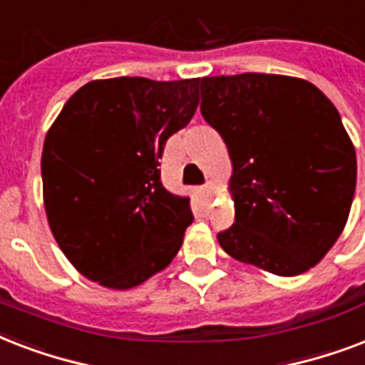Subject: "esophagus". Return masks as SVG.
Here are the masks:
<instances>
[{
  "label": "esophagus",
  "mask_w": 365,
  "mask_h": 365,
  "mask_svg": "<svg viewBox=\"0 0 365 365\" xmlns=\"http://www.w3.org/2000/svg\"><path fill=\"white\" fill-rule=\"evenodd\" d=\"M202 195H205L206 199H212V197H214V185H212V183H206L205 187H202Z\"/></svg>",
  "instance_id": "34e87169"
}]
</instances>
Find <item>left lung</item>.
I'll list each match as a JSON object with an SVG mask.
<instances>
[{
  "label": "left lung",
  "instance_id": "8db88e82",
  "mask_svg": "<svg viewBox=\"0 0 365 365\" xmlns=\"http://www.w3.org/2000/svg\"><path fill=\"white\" fill-rule=\"evenodd\" d=\"M200 113L233 163L231 257L278 277L314 267L339 239L356 189V153L339 111L305 79L240 73L200 79Z\"/></svg>",
  "mask_w": 365,
  "mask_h": 365
}]
</instances>
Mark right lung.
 Here are the masks:
<instances>
[{
    "instance_id": "add662e5",
    "label": "right lung",
    "mask_w": 365,
    "mask_h": 365,
    "mask_svg": "<svg viewBox=\"0 0 365 365\" xmlns=\"http://www.w3.org/2000/svg\"><path fill=\"white\" fill-rule=\"evenodd\" d=\"M200 79L113 77L83 85L48 128L41 155L48 225L93 282L128 289L170 265L193 222L166 191L159 159L191 121Z\"/></svg>"
}]
</instances>
